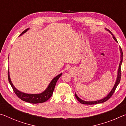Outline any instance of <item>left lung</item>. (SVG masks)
Segmentation results:
<instances>
[{
  "label": "left lung",
  "instance_id": "1",
  "mask_svg": "<svg viewBox=\"0 0 126 126\" xmlns=\"http://www.w3.org/2000/svg\"><path fill=\"white\" fill-rule=\"evenodd\" d=\"M106 29L107 30V31L109 32L110 34H111L113 36V39L115 40V41L118 43V42H117V40L116 39V38L114 37L113 34L111 32H110L109 30L107 29L106 28ZM119 50H120V52H121V61H120V63H119V67H118V73H117V77L116 83H115L114 86L113 87V88L111 90V91H110V92L109 93V94H108L107 95L106 97H104V98L98 100V101H83V100H82V99H81L80 98H79L77 96V95L76 94V93H75V96L76 97L77 99L80 103L84 104H98V103H103V102H105L106 101H107L108 99H109L110 98L112 97L113 94L114 93L115 90H116L117 86H118V84L119 83V82H120L121 78V65H122V61H123V52H122V49H121V47H119Z\"/></svg>",
  "mask_w": 126,
  "mask_h": 126
}]
</instances>
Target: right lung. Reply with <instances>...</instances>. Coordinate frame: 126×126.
Here are the masks:
<instances>
[{
	"instance_id": "right-lung-1",
	"label": "right lung",
	"mask_w": 126,
	"mask_h": 126,
	"mask_svg": "<svg viewBox=\"0 0 126 126\" xmlns=\"http://www.w3.org/2000/svg\"><path fill=\"white\" fill-rule=\"evenodd\" d=\"M28 29L29 28L25 29L24 31H23V32L20 34V35H22L23 34L26 32L28 31ZM62 75V73H61L53 78L46 90L44 92H43L42 93L39 94H28L22 92L18 90V89L14 86V85L13 84L11 80H10L9 71H8V76L9 83L11 85L14 93H16V94L17 96L23 101L29 102V103H31L36 104L43 103V102H46L50 98L53 94V91H54L55 84H56L57 80H58V79Z\"/></svg>"
}]
</instances>
